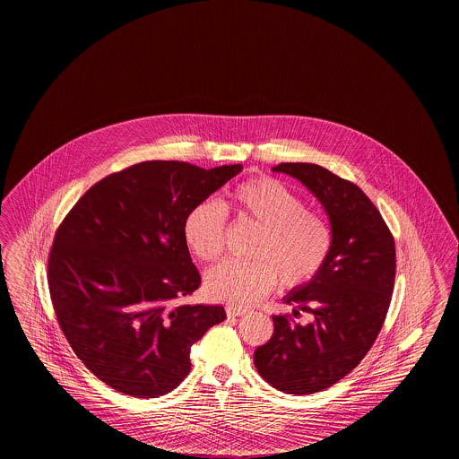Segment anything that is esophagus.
Segmentation results:
<instances>
[{
  "mask_svg": "<svg viewBox=\"0 0 459 459\" xmlns=\"http://www.w3.org/2000/svg\"><path fill=\"white\" fill-rule=\"evenodd\" d=\"M248 313V309H243V307H237V306H228L226 307V314L230 317H237V316H243V314Z\"/></svg>",
  "mask_w": 459,
  "mask_h": 459,
  "instance_id": "obj_1",
  "label": "esophagus"
}]
</instances>
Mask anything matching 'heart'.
Segmentation results:
<instances>
[{"mask_svg": "<svg viewBox=\"0 0 459 459\" xmlns=\"http://www.w3.org/2000/svg\"><path fill=\"white\" fill-rule=\"evenodd\" d=\"M230 211L241 222L261 228L250 250L252 261H228L207 274L205 290L214 300L252 306L280 283L307 285L326 264L333 231L326 218L306 209L302 196L274 178L259 176L228 194ZM226 216L212 202L194 205L183 219V238L195 257L214 263L224 252Z\"/></svg>", "mask_w": 459, "mask_h": 459, "instance_id": "heart-1", "label": "heart"}]
</instances>
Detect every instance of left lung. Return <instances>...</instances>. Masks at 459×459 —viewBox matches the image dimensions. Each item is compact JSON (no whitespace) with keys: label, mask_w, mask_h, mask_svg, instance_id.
Returning <instances> with one entry per match:
<instances>
[{"label":"left lung","mask_w":459,"mask_h":459,"mask_svg":"<svg viewBox=\"0 0 459 459\" xmlns=\"http://www.w3.org/2000/svg\"><path fill=\"white\" fill-rule=\"evenodd\" d=\"M285 172L323 204L333 247L321 273L283 299L293 313L273 316L274 333L254 362L269 385L287 394H314L351 373L378 337L395 280V243L380 211L359 186L316 164L283 162ZM304 310L314 321L300 325Z\"/></svg>","instance_id":"left-lung-1"}]
</instances>
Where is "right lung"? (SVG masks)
Here are the masks:
<instances>
[{
	"instance_id": "right-lung-1",
	"label": "right lung",
	"mask_w": 459,
	"mask_h": 459,
	"mask_svg": "<svg viewBox=\"0 0 459 459\" xmlns=\"http://www.w3.org/2000/svg\"><path fill=\"white\" fill-rule=\"evenodd\" d=\"M241 170L148 160L114 172L60 222L48 289L60 330L84 366L117 392L159 397L190 373V351L226 319L181 300L200 287L183 238L186 212Z\"/></svg>"
}]
</instances>
